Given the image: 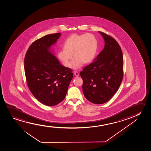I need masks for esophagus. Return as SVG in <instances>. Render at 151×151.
<instances>
[{"label": "esophagus", "instance_id": "1", "mask_svg": "<svg viewBox=\"0 0 151 151\" xmlns=\"http://www.w3.org/2000/svg\"><path fill=\"white\" fill-rule=\"evenodd\" d=\"M74 74L75 75L76 77H78L79 76L78 73L77 72H76V71L74 72Z\"/></svg>", "mask_w": 151, "mask_h": 151}]
</instances>
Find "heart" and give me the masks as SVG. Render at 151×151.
Listing matches in <instances>:
<instances>
[{
	"label": "heart",
	"mask_w": 151,
	"mask_h": 151,
	"mask_svg": "<svg viewBox=\"0 0 151 151\" xmlns=\"http://www.w3.org/2000/svg\"><path fill=\"white\" fill-rule=\"evenodd\" d=\"M63 49L57 53V57L63 65L68 67L72 54L75 57L70 63V68L77 69L82 63L91 62L95 56L98 42L95 36L91 33L72 34L67 38L63 44Z\"/></svg>",
	"instance_id": "obj_1"
}]
</instances>
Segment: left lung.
Wrapping results in <instances>:
<instances>
[{
  "label": "left lung",
  "instance_id": "1",
  "mask_svg": "<svg viewBox=\"0 0 151 151\" xmlns=\"http://www.w3.org/2000/svg\"><path fill=\"white\" fill-rule=\"evenodd\" d=\"M104 47L94 62L80 73L85 97L95 104H104L114 95L123 78L124 58L121 47L115 39L99 32Z\"/></svg>",
  "mask_w": 151,
  "mask_h": 151
}]
</instances>
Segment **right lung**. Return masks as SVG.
I'll return each mask as SVG.
<instances>
[{"mask_svg":"<svg viewBox=\"0 0 151 151\" xmlns=\"http://www.w3.org/2000/svg\"><path fill=\"white\" fill-rule=\"evenodd\" d=\"M61 34L45 36L32 43L24 58V72L27 86L39 101L54 106L65 99L72 70L61 65L51 51Z\"/></svg>","mask_w":151,"mask_h":151,"instance_id":"1","label":"right lung"}]
</instances>
